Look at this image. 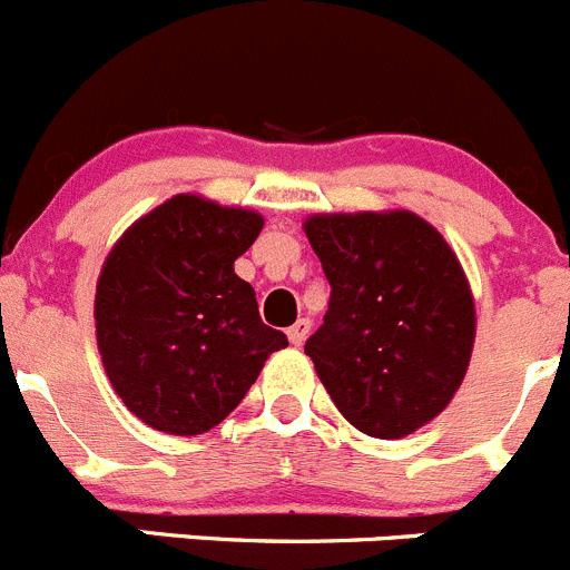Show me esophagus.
<instances>
[{
	"label": "esophagus",
	"mask_w": 570,
	"mask_h": 570,
	"mask_svg": "<svg viewBox=\"0 0 570 570\" xmlns=\"http://www.w3.org/2000/svg\"><path fill=\"white\" fill-rule=\"evenodd\" d=\"M307 335H311V318H299V322H296L294 327L288 330V338H291V344H294V346L305 344Z\"/></svg>",
	"instance_id": "1"
}]
</instances>
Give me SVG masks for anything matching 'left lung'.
I'll return each mask as SVG.
<instances>
[{"instance_id": "8db88e82", "label": "left lung", "mask_w": 570, "mask_h": 570, "mask_svg": "<svg viewBox=\"0 0 570 570\" xmlns=\"http://www.w3.org/2000/svg\"><path fill=\"white\" fill-rule=\"evenodd\" d=\"M305 235L333 288L305 344L318 381L366 436H409L448 409L473 355L456 252L409 209L311 215Z\"/></svg>"}]
</instances>
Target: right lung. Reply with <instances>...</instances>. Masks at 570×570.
I'll return each instance as SVG.
<instances>
[{"mask_svg":"<svg viewBox=\"0 0 570 570\" xmlns=\"http://www.w3.org/2000/svg\"><path fill=\"white\" fill-rule=\"evenodd\" d=\"M263 224L254 209L181 193L108 252L95 294L97 350L117 397L154 431L207 433L246 397L271 352L288 346L235 274Z\"/></svg>","mask_w":570,"mask_h":570,"instance_id":"obj_1","label":"right lung"}]
</instances>
